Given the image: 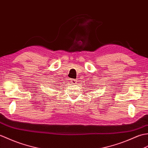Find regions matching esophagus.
<instances>
[{"mask_svg": "<svg viewBox=\"0 0 148 148\" xmlns=\"http://www.w3.org/2000/svg\"><path fill=\"white\" fill-rule=\"evenodd\" d=\"M71 84H72L73 85L77 84V80H76L75 79H71Z\"/></svg>", "mask_w": 148, "mask_h": 148, "instance_id": "34e87169", "label": "esophagus"}]
</instances>
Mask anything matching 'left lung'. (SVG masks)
<instances>
[{
  "label": "left lung",
  "mask_w": 148,
  "mask_h": 148,
  "mask_svg": "<svg viewBox=\"0 0 148 148\" xmlns=\"http://www.w3.org/2000/svg\"><path fill=\"white\" fill-rule=\"evenodd\" d=\"M94 86H95V85H94Z\"/></svg>",
  "instance_id": "obj_1"
}]
</instances>
